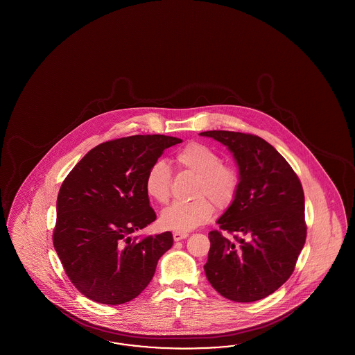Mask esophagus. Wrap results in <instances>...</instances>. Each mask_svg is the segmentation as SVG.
<instances>
[{
  "label": "esophagus",
  "mask_w": 355,
  "mask_h": 355,
  "mask_svg": "<svg viewBox=\"0 0 355 355\" xmlns=\"http://www.w3.org/2000/svg\"><path fill=\"white\" fill-rule=\"evenodd\" d=\"M189 236V233H186V232H174L173 233V239L174 241H182L184 238H187Z\"/></svg>",
  "instance_id": "34e87169"
}]
</instances>
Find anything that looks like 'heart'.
Wrapping results in <instances>:
<instances>
[{"label":"heart","mask_w":355,"mask_h":355,"mask_svg":"<svg viewBox=\"0 0 355 355\" xmlns=\"http://www.w3.org/2000/svg\"><path fill=\"white\" fill-rule=\"evenodd\" d=\"M177 162L187 171L199 175L193 202H174L160 215V224L165 229L187 232L208 223L215 205H230L238 191L239 178L236 171L223 164V157L214 148L203 143H190L175 156ZM172 173L166 162L157 160L148 168L144 177V190L150 199L165 203L171 195ZM214 202H212L211 200Z\"/></svg>","instance_id":"b5f03b06"}]
</instances>
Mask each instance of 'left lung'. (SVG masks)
<instances>
[{
  "label": "left lung",
  "mask_w": 355,
  "mask_h": 355,
  "mask_svg": "<svg viewBox=\"0 0 355 355\" xmlns=\"http://www.w3.org/2000/svg\"><path fill=\"white\" fill-rule=\"evenodd\" d=\"M223 143L236 159V198L208 233L205 276L223 297L255 302L277 291L295 268L306 242L304 193L298 175L268 141L252 134L200 132Z\"/></svg>",
  "instance_id": "8db88e82"
}]
</instances>
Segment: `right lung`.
Returning <instances> with one entry per match:
<instances>
[{
	"label": "right lung",
	"mask_w": 355,
	"mask_h": 355,
	"mask_svg": "<svg viewBox=\"0 0 355 355\" xmlns=\"http://www.w3.org/2000/svg\"><path fill=\"white\" fill-rule=\"evenodd\" d=\"M182 140L132 135L89 150L67 174L57 198L53 245L67 277L103 304L137 298L173 246L171 232L137 241L131 234L156 220L144 177L164 150Z\"/></svg>",
	"instance_id": "right-lung-1"
}]
</instances>
